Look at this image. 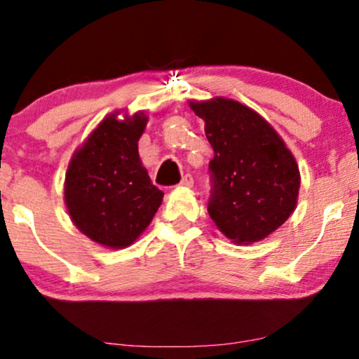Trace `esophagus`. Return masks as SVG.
Listing matches in <instances>:
<instances>
[{
	"mask_svg": "<svg viewBox=\"0 0 359 359\" xmlns=\"http://www.w3.org/2000/svg\"><path fill=\"white\" fill-rule=\"evenodd\" d=\"M180 185H182V187H192V185H194V177L191 174H185L182 177V180H180Z\"/></svg>",
	"mask_w": 359,
	"mask_h": 359,
	"instance_id": "1",
	"label": "esophagus"
}]
</instances>
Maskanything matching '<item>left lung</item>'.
Instances as JSON below:
<instances>
[{
    "label": "left lung",
    "mask_w": 359,
    "mask_h": 359,
    "mask_svg": "<svg viewBox=\"0 0 359 359\" xmlns=\"http://www.w3.org/2000/svg\"><path fill=\"white\" fill-rule=\"evenodd\" d=\"M214 149L209 162L207 210L237 244L264 239L296 209L299 168L273 127L243 103L215 98L192 102Z\"/></svg>",
    "instance_id": "1"
}]
</instances>
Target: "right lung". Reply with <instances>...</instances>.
I'll use <instances>...</instances> for the list:
<instances>
[{"label": "right lung", "mask_w": 359, "mask_h": 359, "mask_svg": "<svg viewBox=\"0 0 359 359\" xmlns=\"http://www.w3.org/2000/svg\"><path fill=\"white\" fill-rule=\"evenodd\" d=\"M147 116H107L73 155L65 177V204L73 224L95 243L127 248L152 222L163 192L138 157Z\"/></svg>", "instance_id": "obj_1"}]
</instances>
